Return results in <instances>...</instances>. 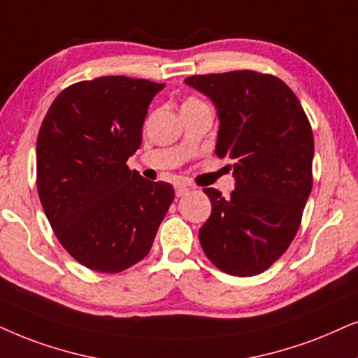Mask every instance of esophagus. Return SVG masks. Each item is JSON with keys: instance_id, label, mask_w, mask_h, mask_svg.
Returning <instances> with one entry per match:
<instances>
[{"instance_id": "1", "label": "esophagus", "mask_w": 358, "mask_h": 358, "mask_svg": "<svg viewBox=\"0 0 358 358\" xmlns=\"http://www.w3.org/2000/svg\"><path fill=\"white\" fill-rule=\"evenodd\" d=\"M189 192V188L188 187H185V185H178V187L175 188V194L176 196H185V194H187Z\"/></svg>"}]
</instances>
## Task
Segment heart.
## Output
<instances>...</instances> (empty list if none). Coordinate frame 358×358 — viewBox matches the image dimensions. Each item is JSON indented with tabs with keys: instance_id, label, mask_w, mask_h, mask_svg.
Wrapping results in <instances>:
<instances>
[{
	"instance_id": "obj_1",
	"label": "heart",
	"mask_w": 358,
	"mask_h": 358,
	"mask_svg": "<svg viewBox=\"0 0 358 358\" xmlns=\"http://www.w3.org/2000/svg\"><path fill=\"white\" fill-rule=\"evenodd\" d=\"M198 102H201V101H198V99H194V97H189L188 101L183 103V106H187V103H198Z\"/></svg>"
}]
</instances>
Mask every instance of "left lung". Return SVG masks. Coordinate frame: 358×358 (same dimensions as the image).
<instances>
[{
  "label": "left lung",
  "instance_id": "obj_1",
  "mask_svg": "<svg viewBox=\"0 0 358 358\" xmlns=\"http://www.w3.org/2000/svg\"><path fill=\"white\" fill-rule=\"evenodd\" d=\"M218 108L216 155L231 158L236 187L205 188L211 215L200 228L208 259L226 274L256 275L296 238L312 189L314 135L286 83L256 71L189 76Z\"/></svg>",
  "mask_w": 358,
  "mask_h": 358
}]
</instances>
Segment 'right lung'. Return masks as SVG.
<instances>
[{
  "label": "right lung",
  "mask_w": 358,
  "mask_h": 358,
  "mask_svg": "<svg viewBox=\"0 0 358 358\" xmlns=\"http://www.w3.org/2000/svg\"><path fill=\"white\" fill-rule=\"evenodd\" d=\"M165 84L125 76L76 83L41 124L36 183L62 248L85 268L115 274L142 261L175 198L127 160L142 143L152 99Z\"/></svg>",
  "instance_id": "right-lung-1"
}]
</instances>
